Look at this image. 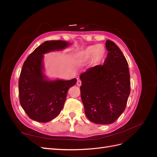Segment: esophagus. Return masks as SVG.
<instances>
[{"label": "esophagus", "instance_id": "1", "mask_svg": "<svg viewBox=\"0 0 157 157\" xmlns=\"http://www.w3.org/2000/svg\"><path fill=\"white\" fill-rule=\"evenodd\" d=\"M76 84H77V86H81V85H82V82H81V80H78L77 81V83H76Z\"/></svg>", "mask_w": 157, "mask_h": 157}]
</instances>
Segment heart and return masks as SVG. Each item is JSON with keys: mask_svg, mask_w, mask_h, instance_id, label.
Here are the masks:
<instances>
[{"mask_svg": "<svg viewBox=\"0 0 157 157\" xmlns=\"http://www.w3.org/2000/svg\"><path fill=\"white\" fill-rule=\"evenodd\" d=\"M107 50L103 44L88 46L82 50L78 53V57L82 61H87L92 57L94 64L98 65L101 63L106 56Z\"/></svg>", "mask_w": 157, "mask_h": 157, "instance_id": "1", "label": "heart"}]
</instances>
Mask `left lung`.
Wrapping results in <instances>:
<instances>
[{
    "instance_id": "obj_1",
    "label": "left lung",
    "mask_w": 157,
    "mask_h": 157,
    "mask_svg": "<svg viewBox=\"0 0 157 157\" xmlns=\"http://www.w3.org/2000/svg\"><path fill=\"white\" fill-rule=\"evenodd\" d=\"M108 51L103 65L80 75L81 98L86 116L98 124L114 122L124 111L130 93L128 64L115 43L107 40Z\"/></svg>"
}]
</instances>
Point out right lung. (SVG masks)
Instances as JSON below:
<instances>
[{
    "label": "right lung",
    "instance_id": "right-lung-1",
    "mask_svg": "<svg viewBox=\"0 0 157 157\" xmlns=\"http://www.w3.org/2000/svg\"><path fill=\"white\" fill-rule=\"evenodd\" d=\"M70 45L65 41H47L37 47L24 62L19 80L22 108L31 119L47 122L59 114L68 90L77 79L50 81L43 74V54L62 50Z\"/></svg>",
    "mask_w": 157,
    "mask_h": 157
}]
</instances>
